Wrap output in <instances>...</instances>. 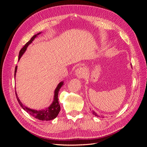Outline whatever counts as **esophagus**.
<instances>
[{"label": "esophagus", "mask_w": 147, "mask_h": 147, "mask_svg": "<svg viewBox=\"0 0 147 147\" xmlns=\"http://www.w3.org/2000/svg\"><path fill=\"white\" fill-rule=\"evenodd\" d=\"M86 69L83 67H80L75 70V75H77L78 78H83L85 77L86 75Z\"/></svg>", "instance_id": "34e87169"}]
</instances>
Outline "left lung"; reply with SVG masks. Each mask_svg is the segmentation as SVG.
Segmentation results:
<instances>
[{
	"label": "left lung",
	"instance_id": "left-lung-1",
	"mask_svg": "<svg viewBox=\"0 0 147 147\" xmlns=\"http://www.w3.org/2000/svg\"><path fill=\"white\" fill-rule=\"evenodd\" d=\"M92 114L94 115H95L96 117H100V116H99V115H98V114H97V113H96L95 112H94V111H92Z\"/></svg>",
	"mask_w": 147,
	"mask_h": 147
}]
</instances>
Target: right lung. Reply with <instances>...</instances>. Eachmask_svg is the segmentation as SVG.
<instances>
[{
    "label": "right lung",
    "mask_w": 147,
    "mask_h": 147,
    "mask_svg": "<svg viewBox=\"0 0 147 147\" xmlns=\"http://www.w3.org/2000/svg\"><path fill=\"white\" fill-rule=\"evenodd\" d=\"M40 34V32L38 33L37 34L34 35V36L30 38V40L26 43L25 44V45L23 48H22V49L20 50V53H19V60L21 58L22 55H23L24 51H26L28 46L29 45L30 43L32 42L34 39L37 37V35H38ZM16 70H17V66L15 67V77L16 75ZM63 83H64L63 82H61L58 84V85H57V88L55 90V91L54 100H53V103L50 105V106H49L48 108H47L45 110H42L38 111V110H32V109H30L26 107H25L23 104L21 103L20 100L18 98V96H17L16 92H15L16 99L18 100V102H19V104L21 105V107L23 108L24 110H26L29 114H30L31 116L34 117L35 118H37L39 120H42V121H49V120H52L53 119H55L56 117H57V115L59 114V113L60 112L61 107H60V105L59 104V101H58V93H59L60 88H61L62 86L63 85Z\"/></svg>",
    "instance_id": "1"
}]
</instances>
